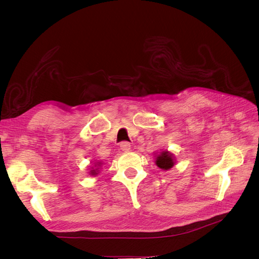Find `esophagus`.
Instances as JSON below:
<instances>
[{
	"label": "esophagus",
	"instance_id": "34e87169",
	"mask_svg": "<svg viewBox=\"0 0 259 259\" xmlns=\"http://www.w3.org/2000/svg\"><path fill=\"white\" fill-rule=\"evenodd\" d=\"M120 147H121V149H122V151L128 152V151L131 150V147H132V146H131V144L127 143V142H123V143H121Z\"/></svg>",
	"mask_w": 259,
	"mask_h": 259
}]
</instances>
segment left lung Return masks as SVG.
I'll return each instance as SVG.
<instances>
[{"label":"left lung","instance_id":"obj_1","mask_svg":"<svg viewBox=\"0 0 259 259\" xmlns=\"http://www.w3.org/2000/svg\"><path fill=\"white\" fill-rule=\"evenodd\" d=\"M155 165L163 170H168L176 164V159L174 153L168 150H161L155 155Z\"/></svg>","mask_w":259,"mask_h":259}]
</instances>
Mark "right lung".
<instances>
[{
    "label": "right lung",
    "instance_id": "obj_1",
    "mask_svg": "<svg viewBox=\"0 0 259 259\" xmlns=\"http://www.w3.org/2000/svg\"><path fill=\"white\" fill-rule=\"evenodd\" d=\"M94 164H95V166L91 167L89 174L92 175V176H96L99 173V170L101 168V165H103V162H101V161H96Z\"/></svg>",
    "mask_w": 259,
    "mask_h": 259
}]
</instances>
